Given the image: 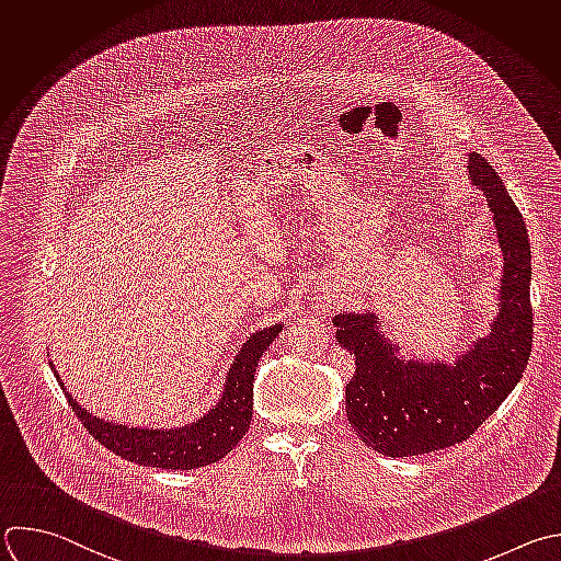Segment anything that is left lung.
Segmentation results:
<instances>
[{"instance_id":"left-lung-1","label":"left lung","mask_w":561,"mask_h":561,"mask_svg":"<svg viewBox=\"0 0 561 561\" xmlns=\"http://www.w3.org/2000/svg\"><path fill=\"white\" fill-rule=\"evenodd\" d=\"M469 178L493 211L504 273L491 334L454 365L403 358L379 332L377 314H334L336 341L356 358L345 414L356 436L383 456L403 458L467 440L524 375L533 343L530 244L526 225L495 169L469 153Z\"/></svg>"}]
</instances>
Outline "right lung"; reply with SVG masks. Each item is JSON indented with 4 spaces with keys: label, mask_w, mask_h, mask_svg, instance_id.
<instances>
[{
    "label": "right lung",
    "mask_w": 561,
    "mask_h": 561,
    "mask_svg": "<svg viewBox=\"0 0 561 561\" xmlns=\"http://www.w3.org/2000/svg\"><path fill=\"white\" fill-rule=\"evenodd\" d=\"M282 323L257 330L242 345L236 356L222 399L218 405L192 425L178 430H142L105 423L83 410L72 394L66 392L68 403L83 427L112 454L142 465L160 469H198L225 458L249 432L253 419V381L255 367L266 347L282 332ZM53 365V363H50ZM59 381V375H57ZM61 383V381H59ZM64 388V383H61ZM66 390V388H64Z\"/></svg>",
    "instance_id": "1"
}]
</instances>
